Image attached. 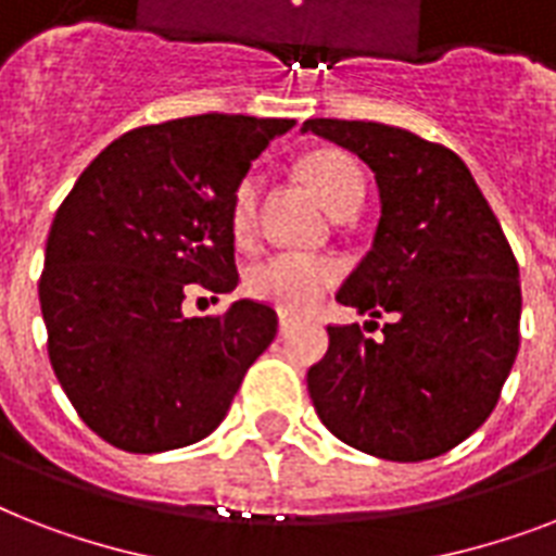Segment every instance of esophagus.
<instances>
[{
  "label": "esophagus",
  "mask_w": 556,
  "mask_h": 556,
  "mask_svg": "<svg viewBox=\"0 0 556 556\" xmlns=\"http://www.w3.org/2000/svg\"><path fill=\"white\" fill-rule=\"evenodd\" d=\"M294 326H296V317H291V314H279V334H288Z\"/></svg>",
  "instance_id": "1"
}]
</instances>
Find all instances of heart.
I'll list each match as a JSON object with an SVG mask.
<instances>
[{
	"label": "heart",
	"instance_id": "obj_1",
	"mask_svg": "<svg viewBox=\"0 0 556 556\" xmlns=\"http://www.w3.org/2000/svg\"><path fill=\"white\" fill-rule=\"evenodd\" d=\"M305 181L320 195V201L338 216L349 207H361L364 201V176L346 152L320 150L308 155L303 164ZM260 176L248 173L230 199V230L239 242H248L256 225V199H260ZM340 265L326 256L308 253H274L248 274V291L262 303L277 305L286 314H303L317 305L331 286H338Z\"/></svg>",
	"mask_w": 556,
	"mask_h": 556
}]
</instances>
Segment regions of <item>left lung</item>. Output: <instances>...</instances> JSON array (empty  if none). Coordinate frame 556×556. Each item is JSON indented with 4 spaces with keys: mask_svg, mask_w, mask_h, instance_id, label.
<instances>
[{
    "mask_svg": "<svg viewBox=\"0 0 556 556\" xmlns=\"http://www.w3.org/2000/svg\"><path fill=\"white\" fill-rule=\"evenodd\" d=\"M314 132L375 173L380 222L338 303L389 317L383 338L329 326L308 369L320 421L349 447L424 462L488 421L519 352V265L456 152L371 121L312 117ZM378 326V323H375Z\"/></svg>",
    "mask_w": 556,
    "mask_h": 556,
    "instance_id": "obj_1",
    "label": "left lung"
}]
</instances>
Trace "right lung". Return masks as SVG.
I'll list each match as a JSON object with an SVG mask.
<instances>
[{
	"mask_svg": "<svg viewBox=\"0 0 556 556\" xmlns=\"http://www.w3.org/2000/svg\"><path fill=\"white\" fill-rule=\"evenodd\" d=\"M288 117L195 115L112 141L60 204L39 305L48 357L89 430L126 453H164L225 421L277 312L236 300L185 317V286L239 282L230 199Z\"/></svg>",
	"mask_w": 556,
	"mask_h": 556,
	"instance_id": "add662e5",
	"label": "right lung"
}]
</instances>
